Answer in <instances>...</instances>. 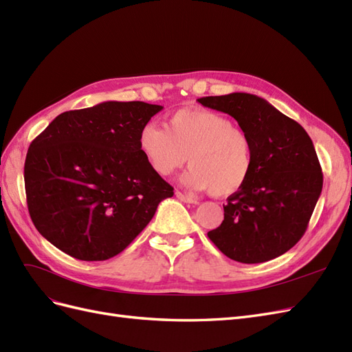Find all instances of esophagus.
<instances>
[{
  "label": "esophagus",
  "mask_w": 352,
  "mask_h": 352,
  "mask_svg": "<svg viewBox=\"0 0 352 352\" xmlns=\"http://www.w3.org/2000/svg\"><path fill=\"white\" fill-rule=\"evenodd\" d=\"M176 198L180 199L182 202H186V204H197V198L195 197L180 192V190H176Z\"/></svg>",
  "instance_id": "esophagus-1"
}]
</instances>
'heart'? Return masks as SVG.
<instances>
[{"mask_svg": "<svg viewBox=\"0 0 352 352\" xmlns=\"http://www.w3.org/2000/svg\"><path fill=\"white\" fill-rule=\"evenodd\" d=\"M140 148L160 176H170L186 163L182 184L194 190L208 189L214 197L239 190L252 170V142L242 127L221 113L198 107L170 114L164 129L153 123L140 132Z\"/></svg>", "mask_w": 352, "mask_h": 352, "instance_id": "1", "label": "heart"}]
</instances>
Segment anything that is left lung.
Instances as JSON below:
<instances>
[{
  "label": "left lung",
  "instance_id": "left-lung-1",
  "mask_svg": "<svg viewBox=\"0 0 352 352\" xmlns=\"http://www.w3.org/2000/svg\"><path fill=\"white\" fill-rule=\"evenodd\" d=\"M238 122L252 142V170L228 198L225 220L210 241L226 257L255 264L289 251L302 238L322 194L323 173L304 127L252 94L198 100Z\"/></svg>",
  "mask_w": 352,
  "mask_h": 352
}]
</instances>
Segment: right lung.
<instances>
[{
  "label": "right lung",
  "mask_w": 352,
  "mask_h": 352,
  "mask_svg": "<svg viewBox=\"0 0 352 352\" xmlns=\"http://www.w3.org/2000/svg\"><path fill=\"white\" fill-rule=\"evenodd\" d=\"M162 105L105 101L61 113L32 141L28 208L38 232L83 261L122 252L173 188L148 164L140 132Z\"/></svg>",
  "instance_id": "obj_1"
}]
</instances>
